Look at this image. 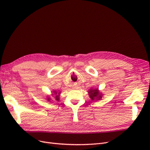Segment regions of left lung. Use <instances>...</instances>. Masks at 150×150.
Returning a JSON list of instances; mask_svg holds the SVG:
<instances>
[{
    "mask_svg": "<svg viewBox=\"0 0 150 150\" xmlns=\"http://www.w3.org/2000/svg\"><path fill=\"white\" fill-rule=\"evenodd\" d=\"M89 96L92 100H100L103 97V94L98 90V89L91 88L88 91Z\"/></svg>",
    "mask_w": 150,
    "mask_h": 150,
    "instance_id": "obj_1",
    "label": "left lung"
}]
</instances>
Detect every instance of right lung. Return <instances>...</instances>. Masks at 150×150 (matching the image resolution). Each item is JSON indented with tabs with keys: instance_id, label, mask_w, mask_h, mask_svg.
<instances>
[{
	"instance_id": "1",
	"label": "right lung",
	"mask_w": 150,
	"mask_h": 150,
	"mask_svg": "<svg viewBox=\"0 0 150 150\" xmlns=\"http://www.w3.org/2000/svg\"><path fill=\"white\" fill-rule=\"evenodd\" d=\"M60 94H61V91H52V94H51V96H52V97H53V99L54 100L56 101H59V96H60ZM46 100L48 101H50L51 102V101H53L52 100V98L50 97V96H48L46 98Z\"/></svg>"
}]
</instances>
